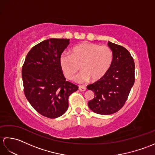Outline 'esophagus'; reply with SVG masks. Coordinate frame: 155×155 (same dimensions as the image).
I'll use <instances>...</instances> for the list:
<instances>
[{"mask_svg": "<svg viewBox=\"0 0 155 155\" xmlns=\"http://www.w3.org/2000/svg\"><path fill=\"white\" fill-rule=\"evenodd\" d=\"M78 89H79L81 91H85L87 89V88L84 86H79L78 87Z\"/></svg>", "mask_w": 155, "mask_h": 155, "instance_id": "1", "label": "esophagus"}]
</instances>
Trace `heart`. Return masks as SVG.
Instances as JSON below:
<instances>
[{
	"instance_id": "heart-1",
	"label": "heart",
	"mask_w": 155,
	"mask_h": 155,
	"mask_svg": "<svg viewBox=\"0 0 155 155\" xmlns=\"http://www.w3.org/2000/svg\"><path fill=\"white\" fill-rule=\"evenodd\" d=\"M113 61V52L107 46L92 42H83L71 49V55L62 54L59 65L68 79H72L78 71L81 73L76 78L78 83L96 82L107 74Z\"/></svg>"
}]
</instances>
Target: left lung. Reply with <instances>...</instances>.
Instances as JSON below:
<instances>
[{"label":"left lung","instance_id":"left-lung-1","mask_svg":"<svg viewBox=\"0 0 155 155\" xmlns=\"http://www.w3.org/2000/svg\"><path fill=\"white\" fill-rule=\"evenodd\" d=\"M108 47L113 52L109 70L101 80L87 86L94 97L88 103L94 113L108 115L117 113L124 106L134 83V62L124 47L111 42Z\"/></svg>","mask_w":155,"mask_h":155}]
</instances>
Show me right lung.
<instances>
[{
	"label": "right lung",
	"mask_w": 155,
	"mask_h": 155,
	"mask_svg": "<svg viewBox=\"0 0 155 155\" xmlns=\"http://www.w3.org/2000/svg\"><path fill=\"white\" fill-rule=\"evenodd\" d=\"M69 39L49 38L28 52L22 68L24 92L29 103L42 116L55 118L68 107V97L78 86L66 81L59 58Z\"/></svg>",
	"instance_id": "right-lung-1"
}]
</instances>
